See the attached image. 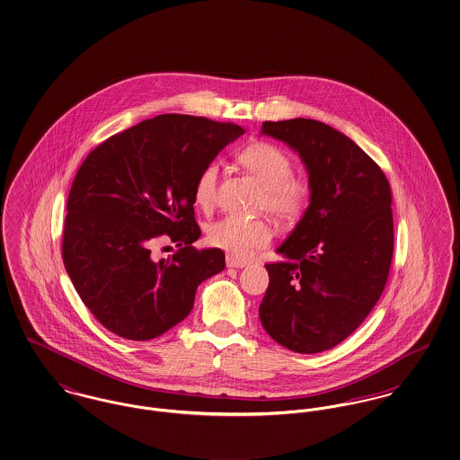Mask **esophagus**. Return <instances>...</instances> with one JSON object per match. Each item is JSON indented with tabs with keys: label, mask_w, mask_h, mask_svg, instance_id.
Returning a JSON list of instances; mask_svg holds the SVG:
<instances>
[{
	"label": "esophagus",
	"mask_w": 460,
	"mask_h": 460,
	"mask_svg": "<svg viewBox=\"0 0 460 460\" xmlns=\"http://www.w3.org/2000/svg\"><path fill=\"white\" fill-rule=\"evenodd\" d=\"M247 264H249V261L247 260H240V258L232 256V254L226 256V266H228V268H243V266H247Z\"/></svg>",
	"instance_id": "34e87169"
}]
</instances>
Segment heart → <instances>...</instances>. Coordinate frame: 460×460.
Masks as SVG:
<instances>
[{
	"mask_svg": "<svg viewBox=\"0 0 460 460\" xmlns=\"http://www.w3.org/2000/svg\"><path fill=\"white\" fill-rule=\"evenodd\" d=\"M239 161L266 187L262 204L279 218L290 220L304 209L309 187L297 177H290L292 161L287 153L271 142H254L242 149ZM217 163H209L200 172L194 198L202 209H208L215 202L217 192ZM271 240V228L266 221L245 220L240 217H223L208 228V242L213 247L223 249L234 256H251L254 251L268 245Z\"/></svg>",
	"mask_w": 460,
	"mask_h": 460,
	"instance_id": "obj_1",
	"label": "heart"
}]
</instances>
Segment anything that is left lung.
<instances>
[{"instance_id": "8db88e82", "label": "left lung", "mask_w": 460, "mask_h": 460, "mask_svg": "<svg viewBox=\"0 0 460 460\" xmlns=\"http://www.w3.org/2000/svg\"><path fill=\"white\" fill-rule=\"evenodd\" d=\"M262 136L299 153L309 206L266 264L262 328L299 354L328 350L371 313L394 256L392 190L380 166L333 127L309 119L264 121Z\"/></svg>"}]
</instances>
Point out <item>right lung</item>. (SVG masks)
<instances>
[{
  "label": "right lung",
  "instance_id": "obj_1",
  "mask_svg": "<svg viewBox=\"0 0 460 460\" xmlns=\"http://www.w3.org/2000/svg\"><path fill=\"white\" fill-rule=\"evenodd\" d=\"M245 130L190 115H158L104 140L80 164L66 200L61 254L82 302L127 340L156 339L185 320L200 283L225 268L198 251L196 181ZM160 236L180 251L153 261Z\"/></svg>",
  "mask_w": 460,
  "mask_h": 460
}]
</instances>
